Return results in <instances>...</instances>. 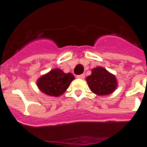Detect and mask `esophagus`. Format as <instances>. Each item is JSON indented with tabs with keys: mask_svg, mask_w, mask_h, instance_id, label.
<instances>
[{
	"mask_svg": "<svg viewBox=\"0 0 147 147\" xmlns=\"http://www.w3.org/2000/svg\"><path fill=\"white\" fill-rule=\"evenodd\" d=\"M77 78H80V79H84V78H85V74H81V75H78V76H77Z\"/></svg>",
	"mask_w": 147,
	"mask_h": 147,
	"instance_id": "1",
	"label": "esophagus"
}]
</instances>
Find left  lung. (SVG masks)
I'll use <instances>...</instances> for the list:
<instances>
[{"label":"left lung","instance_id":"1","mask_svg":"<svg viewBox=\"0 0 147 147\" xmlns=\"http://www.w3.org/2000/svg\"><path fill=\"white\" fill-rule=\"evenodd\" d=\"M86 82L90 90L98 96L109 95L118 86L115 76L101 66L92 69L91 75L86 78Z\"/></svg>","mask_w":147,"mask_h":147}]
</instances>
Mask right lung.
Instances as JSON below:
<instances>
[{"label":"right lung","instance_id":"add662e5","mask_svg":"<svg viewBox=\"0 0 147 147\" xmlns=\"http://www.w3.org/2000/svg\"><path fill=\"white\" fill-rule=\"evenodd\" d=\"M74 76L71 73L65 74L60 69H53L42 75L36 82L38 89L46 95L59 96L68 88Z\"/></svg>","mask_w":147,"mask_h":147}]
</instances>
